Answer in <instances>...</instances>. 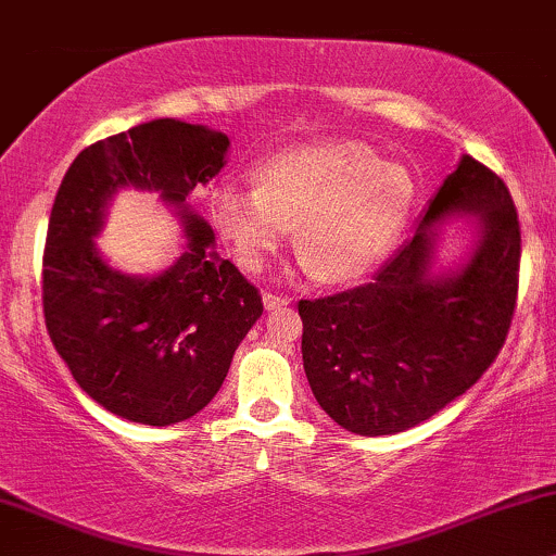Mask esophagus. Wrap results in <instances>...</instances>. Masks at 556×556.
<instances>
[{"instance_id":"obj_1","label":"esophagus","mask_w":556,"mask_h":556,"mask_svg":"<svg viewBox=\"0 0 556 556\" xmlns=\"http://www.w3.org/2000/svg\"><path fill=\"white\" fill-rule=\"evenodd\" d=\"M263 304H265V309H280V306L289 304V299L280 296V293L265 291V293H263Z\"/></svg>"}]
</instances>
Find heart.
I'll list each match as a JSON object with an SVG mask.
<instances>
[{"instance_id":"obj_1","label":"heart","mask_w":556,"mask_h":556,"mask_svg":"<svg viewBox=\"0 0 556 556\" xmlns=\"http://www.w3.org/2000/svg\"><path fill=\"white\" fill-rule=\"evenodd\" d=\"M413 180L366 143L327 139L273 154L257 188L224 185L211 218L244 270H263L291 239L325 283H351L392 250L413 205Z\"/></svg>"}]
</instances>
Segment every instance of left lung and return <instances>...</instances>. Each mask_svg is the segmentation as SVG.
<instances>
[{
	"mask_svg": "<svg viewBox=\"0 0 556 556\" xmlns=\"http://www.w3.org/2000/svg\"><path fill=\"white\" fill-rule=\"evenodd\" d=\"M451 213H477L476 255L433 277L432 230ZM520 224L508 185L462 156L415 237L371 283L301 299V355L319 407L358 435H394L475 387L508 338L518 299Z\"/></svg>",
	"mask_w": 556,
	"mask_h": 556,
	"instance_id": "1",
	"label": "left lung"
}]
</instances>
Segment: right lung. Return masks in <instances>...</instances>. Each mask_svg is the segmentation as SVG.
<instances>
[{"label": "right lung", "mask_w": 556, "mask_h": 556, "mask_svg": "<svg viewBox=\"0 0 556 556\" xmlns=\"http://www.w3.org/2000/svg\"><path fill=\"white\" fill-rule=\"evenodd\" d=\"M229 139L160 118L79 152L53 201L43 250V317L81 392L141 425L182 422L214 400L263 296L229 260L185 198L224 167ZM160 189L182 207L189 247L154 279L101 263L91 237L118 187Z\"/></svg>", "instance_id": "obj_1"}]
</instances>
